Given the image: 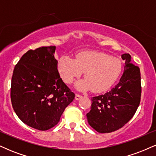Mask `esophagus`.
Here are the masks:
<instances>
[{"label": "esophagus", "mask_w": 156, "mask_h": 156, "mask_svg": "<svg viewBox=\"0 0 156 156\" xmlns=\"http://www.w3.org/2000/svg\"><path fill=\"white\" fill-rule=\"evenodd\" d=\"M82 98V96L80 95V94H76V100H77V101H78V100L81 99Z\"/></svg>", "instance_id": "esophagus-1"}]
</instances>
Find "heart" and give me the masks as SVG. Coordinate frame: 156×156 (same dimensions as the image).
<instances>
[{"mask_svg":"<svg viewBox=\"0 0 156 156\" xmlns=\"http://www.w3.org/2000/svg\"><path fill=\"white\" fill-rule=\"evenodd\" d=\"M123 69L121 60L103 52L84 51L76 55V59L63 55L58 62V69L62 80L71 83L84 72L85 79L76 83L79 91L92 89L94 93L108 90L116 83Z\"/></svg>","mask_w":156,"mask_h":156,"instance_id":"obj_1","label":"heart"}]
</instances>
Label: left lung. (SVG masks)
I'll return each mask as SVG.
<instances>
[{
  "label": "left lung",
  "mask_w": 156,
  "mask_h": 156,
  "mask_svg": "<svg viewBox=\"0 0 156 156\" xmlns=\"http://www.w3.org/2000/svg\"><path fill=\"white\" fill-rule=\"evenodd\" d=\"M125 61L119 82L110 92L93 97L88 123L101 133L115 131L128 122L136 112L141 100V74L139 67L130 63L129 53L122 55Z\"/></svg>",
  "instance_id": "1"
}]
</instances>
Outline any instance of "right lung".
I'll list each match as a JSON object with an SVG mask.
<instances>
[{"mask_svg": "<svg viewBox=\"0 0 156 156\" xmlns=\"http://www.w3.org/2000/svg\"><path fill=\"white\" fill-rule=\"evenodd\" d=\"M55 51V46L29 50L16 64L12 75V107L23 122L39 130L58 124L75 98L60 78Z\"/></svg>", "mask_w": 156, "mask_h": 156, "instance_id": "right-lung-1", "label": "right lung"}]
</instances>
